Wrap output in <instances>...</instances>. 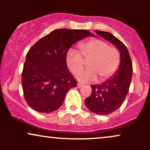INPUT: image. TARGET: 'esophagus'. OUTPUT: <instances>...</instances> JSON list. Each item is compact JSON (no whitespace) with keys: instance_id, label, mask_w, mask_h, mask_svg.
Listing matches in <instances>:
<instances>
[{"instance_id":"1","label":"esophagus","mask_w":150,"mask_h":150,"mask_svg":"<svg viewBox=\"0 0 150 150\" xmlns=\"http://www.w3.org/2000/svg\"><path fill=\"white\" fill-rule=\"evenodd\" d=\"M77 87H78V88H81V87H82V86H83V85H82V83H80V82H78V83H77Z\"/></svg>"}]
</instances>
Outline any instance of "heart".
Masks as SVG:
<instances>
[{"instance_id":"heart-1","label":"heart","mask_w":150,"mask_h":150,"mask_svg":"<svg viewBox=\"0 0 150 150\" xmlns=\"http://www.w3.org/2000/svg\"><path fill=\"white\" fill-rule=\"evenodd\" d=\"M79 47L82 55L73 49L69 50L66 55V63L70 71L77 74L83 68L84 61H89V69L77 74V79L80 82H93L97 80V76L100 80H104L111 76L118 68L119 52L104 41L92 39L80 44Z\"/></svg>"}]
</instances>
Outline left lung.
<instances>
[{"label":"left lung","instance_id":"1","mask_svg":"<svg viewBox=\"0 0 150 150\" xmlns=\"http://www.w3.org/2000/svg\"><path fill=\"white\" fill-rule=\"evenodd\" d=\"M101 37L113 44L120 52V65L116 72L101 85H92L91 95L85 104L92 113L108 115L120 108L128 94L132 80V64L130 54L118 38L107 32L95 30Z\"/></svg>","mask_w":150,"mask_h":150}]
</instances>
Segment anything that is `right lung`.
I'll return each instance as SVG.
<instances>
[{
    "label": "right lung",
    "instance_id": "right-lung-1",
    "mask_svg": "<svg viewBox=\"0 0 150 150\" xmlns=\"http://www.w3.org/2000/svg\"><path fill=\"white\" fill-rule=\"evenodd\" d=\"M95 35L88 30L58 29L39 39L29 50L22 74L27 103L34 111L51 113L63 104L77 81L68 69L66 55L75 42Z\"/></svg>",
    "mask_w": 150,
    "mask_h": 150
}]
</instances>
